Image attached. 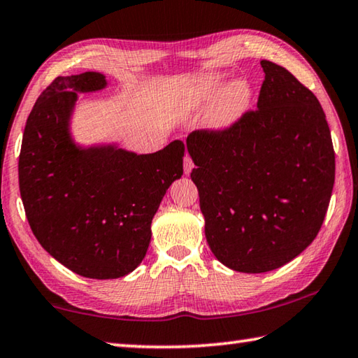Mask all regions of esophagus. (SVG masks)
I'll return each instance as SVG.
<instances>
[{
	"label": "esophagus",
	"instance_id": "1",
	"mask_svg": "<svg viewBox=\"0 0 358 358\" xmlns=\"http://www.w3.org/2000/svg\"><path fill=\"white\" fill-rule=\"evenodd\" d=\"M192 167H194V162H192V159H191V156L186 155V156H185V173L189 175L191 171H192Z\"/></svg>",
	"mask_w": 358,
	"mask_h": 358
}]
</instances>
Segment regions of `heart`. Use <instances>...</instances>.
I'll return each instance as SVG.
<instances>
[{"mask_svg": "<svg viewBox=\"0 0 358 358\" xmlns=\"http://www.w3.org/2000/svg\"><path fill=\"white\" fill-rule=\"evenodd\" d=\"M221 82L217 78H208V80L197 85L196 92H194V98L196 102H205L210 98H213L215 93L220 88ZM251 87L246 80L234 82L230 87L224 92L220 98H217L216 104L211 108L210 113V123L215 128H227L237 121L243 112L248 108L251 102Z\"/></svg>", "mask_w": 358, "mask_h": 358, "instance_id": "b5f03b06", "label": "heart"}]
</instances>
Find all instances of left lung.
<instances>
[{
	"mask_svg": "<svg viewBox=\"0 0 358 358\" xmlns=\"http://www.w3.org/2000/svg\"><path fill=\"white\" fill-rule=\"evenodd\" d=\"M260 66L256 110L186 138L210 250L243 273L280 268L305 251L335 183V151L317 98L282 66Z\"/></svg>",
	"mask_w": 358,
	"mask_h": 358,
	"instance_id": "left-lung-1",
	"label": "left lung"
}]
</instances>
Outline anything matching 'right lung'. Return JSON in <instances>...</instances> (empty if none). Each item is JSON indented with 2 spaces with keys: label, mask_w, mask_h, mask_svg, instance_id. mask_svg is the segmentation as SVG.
<instances>
[{
  "label": "right lung",
  "mask_w": 358,
  "mask_h": 358,
  "mask_svg": "<svg viewBox=\"0 0 358 358\" xmlns=\"http://www.w3.org/2000/svg\"><path fill=\"white\" fill-rule=\"evenodd\" d=\"M99 72L57 77L41 93L23 131L19 185L41 246L74 273L113 280L147 254L151 220L183 175L185 143L156 153L78 148L69 134L77 93L106 87Z\"/></svg>",
  "instance_id": "right-lung-1"
}]
</instances>
